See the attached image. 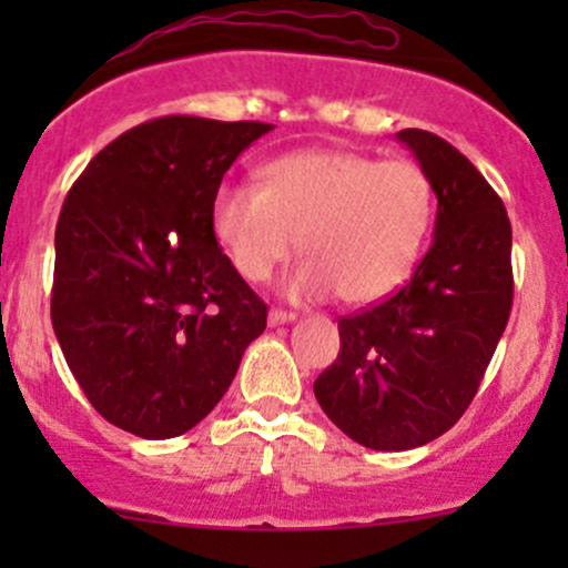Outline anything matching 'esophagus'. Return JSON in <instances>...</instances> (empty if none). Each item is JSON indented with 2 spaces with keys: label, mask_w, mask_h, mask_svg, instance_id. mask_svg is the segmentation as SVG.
<instances>
[{
  "label": "esophagus",
  "mask_w": 568,
  "mask_h": 568,
  "mask_svg": "<svg viewBox=\"0 0 568 568\" xmlns=\"http://www.w3.org/2000/svg\"><path fill=\"white\" fill-rule=\"evenodd\" d=\"M266 321H270V325H285V323L296 321V315H293V312H285V310H270V317H266Z\"/></svg>",
  "instance_id": "1"
}]
</instances>
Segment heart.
Instances as JSON below:
<instances>
[{
	"instance_id": "b5f03b06",
	"label": "heart",
	"mask_w": 568,
	"mask_h": 568,
	"mask_svg": "<svg viewBox=\"0 0 568 568\" xmlns=\"http://www.w3.org/2000/svg\"><path fill=\"white\" fill-rule=\"evenodd\" d=\"M435 219L429 175L410 160L304 149L272 160L262 186L224 184L211 224L234 270L264 283L293 251L291 298L376 304L414 275Z\"/></svg>"
}]
</instances>
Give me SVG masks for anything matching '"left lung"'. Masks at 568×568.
I'll list each match as a JSON object with an SVG mask.
<instances>
[{"mask_svg":"<svg viewBox=\"0 0 568 568\" xmlns=\"http://www.w3.org/2000/svg\"><path fill=\"white\" fill-rule=\"evenodd\" d=\"M397 141L438 197L433 245L387 302L338 321V357L315 379L328 419L374 452L425 446L459 422L513 306V230L499 194L435 133L408 128Z\"/></svg>","mask_w":568,"mask_h":568,"instance_id":"1","label":"left lung"}]
</instances>
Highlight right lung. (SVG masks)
Listing matches in <instances>:
<instances>
[{"instance_id": "obj_1", "label": "right lung", "mask_w": 568, "mask_h": 568, "mask_svg": "<svg viewBox=\"0 0 568 568\" xmlns=\"http://www.w3.org/2000/svg\"><path fill=\"white\" fill-rule=\"evenodd\" d=\"M275 125L171 114L90 160L55 226L50 317L106 422L146 440L205 419L266 328L221 253L211 207L232 162Z\"/></svg>"}]
</instances>
